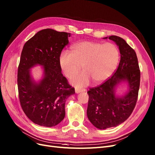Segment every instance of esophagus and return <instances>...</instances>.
Listing matches in <instances>:
<instances>
[{"instance_id":"34e87169","label":"esophagus","mask_w":155,"mask_h":155,"mask_svg":"<svg viewBox=\"0 0 155 155\" xmlns=\"http://www.w3.org/2000/svg\"><path fill=\"white\" fill-rule=\"evenodd\" d=\"M85 91H86V89L75 88V93H81V92H85Z\"/></svg>"}]
</instances>
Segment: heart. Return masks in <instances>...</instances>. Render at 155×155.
I'll list each match as a JSON object with an SVG mask.
<instances>
[{
    "label": "heart",
    "mask_w": 155,
    "mask_h": 155,
    "mask_svg": "<svg viewBox=\"0 0 155 155\" xmlns=\"http://www.w3.org/2000/svg\"><path fill=\"white\" fill-rule=\"evenodd\" d=\"M71 52L62 51L59 57V64L68 78L77 74L82 66L84 71L71 80L77 86L87 85L91 79L94 83L105 81L115 71L120 58L118 47L110 43L78 42L72 46Z\"/></svg>",
    "instance_id": "b5f03b06"
}]
</instances>
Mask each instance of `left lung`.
<instances>
[{"instance_id":"1","label":"left lung","mask_w":155,"mask_h":155,"mask_svg":"<svg viewBox=\"0 0 155 155\" xmlns=\"http://www.w3.org/2000/svg\"><path fill=\"white\" fill-rule=\"evenodd\" d=\"M108 39L119 47L121 60L118 68L112 77L98 86L90 88L87 92L88 119L96 128L101 130L117 127L130 116L138 98L140 81L135 50L119 36H110ZM123 81L128 82L129 92L124 97H116L115 89Z\"/></svg>"}]
</instances>
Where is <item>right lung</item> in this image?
<instances>
[{
	"mask_svg": "<svg viewBox=\"0 0 155 155\" xmlns=\"http://www.w3.org/2000/svg\"><path fill=\"white\" fill-rule=\"evenodd\" d=\"M70 33L47 28L38 32L25 43L18 69L20 105L28 118L36 124L52 127L65 116V103L75 93L61 73L59 57L69 43ZM44 66V77L39 83L30 76V69Z\"/></svg>",
	"mask_w": 155,
	"mask_h": 155,
	"instance_id": "obj_1",
	"label": "right lung"
}]
</instances>
